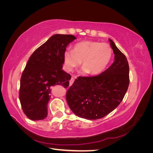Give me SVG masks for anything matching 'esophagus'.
<instances>
[{"mask_svg": "<svg viewBox=\"0 0 153 153\" xmlns=\"http://www.w3.org/2000/svg\"><path fill=\"white\" fill-rule=\"evenodd\" d=\"M74 81H75V78H71V80H69V86H71L73 84V82H74Z\"/></svg>", "mask_w": 153, "mask_h": 153, "instance_id": "1", "label": "esophagus"}]
</instances>
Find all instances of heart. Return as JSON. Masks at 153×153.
Listing matches in <instances>:
<instances>
[{
	"label": "heart",
	"mask_w": 153,
	"mask_h": 153,
	"mask_svg": "<svg viewBox=\"0 0 153 153\" xmlns=\"http://www.w3.org/2000/svg\"><path fill=\"white\" fill-rule=\"evenodd\" d=\"M112 55V50L109 45L85 41L76 44L73 50H66L64 54V61L68 71H73L82 61L83 73L97 75L107 66Z\"/></svg>",
	"instance_id": "b5f03b06"
}]
</instances>
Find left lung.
Wrapping results in <instances>:
<instances>
[{
	"label": "left lung",
	"mask_w": 153,
	"mask_h": 153,
	"mask_svg": "<svg viewBox=\"0 0 153 153\" xmlns=\"http://www.w3.org/2000/svg\"><path fill=\"white\" fill-rule=\"evenodd\" d=\"M109 41L115 54L112 65L97 76H78L66 92L69 108L81 118L96 120L105 117L117 107L128 90V60L114 41Z\"/></svg>",
	"instance_id": "8db88e82"
}]
</instances>
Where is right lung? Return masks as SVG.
Masks as SVG:
<instances>
[{"mask_svg": "<svg viewBox=\"0 0 153 153\" xmlns=\"http://www.w3.org/2000/svg\"><path fill=\"white\" fill-rule=\"evenodd\" d=\"M75 39L70 34H55L29 57L21 76L19 98L23 111L30 120L47 117L51 87L69 86L71 75L62 69L64 54Z\"/></svg>", "mask_w": 153, "mask_h": 153, "instance_id": "add662e5", "label": "right lung"}]
</instances>
